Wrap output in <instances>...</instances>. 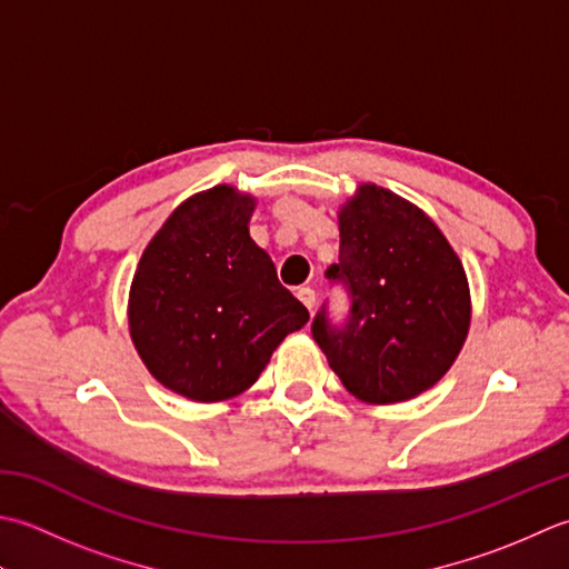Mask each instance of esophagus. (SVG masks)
<instances>
[{
  "label": "esophagus",
  "instance_id": "esophagus-1",
  "mask_svg": "<svg viewBox=\"0 0 569 569\" xmlns=\"http://www.w3.org/2000/svg\"><path fill=\"white\" fill-rule=\"evenodd\" d=\"M297 297L301 305H305L309 311H315V305H317V292L311 287H299L297 289Z\"/></svg>",
  "mask_w": 569,
  "mask_h": 569
}]
</instances>
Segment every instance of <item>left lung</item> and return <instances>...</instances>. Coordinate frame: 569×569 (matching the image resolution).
Listing matches in <instances>:
<instances>
[{
    "instance_id": "8db88e82",
    "label": "left lung",
    "mask_w": 569,
    "mask_h": 569,
    "mask_svg": "<svg viewBox=\"0 0 569 569\" xmlns=\"http://www.w3.org/2000/svg\"><path fill=\"white\" fill-rule=\"evenodd\" d=\"M339 262L327 280L349 295L333 323L323 301L311 336L346 390L363 402H402L432 388L469 331V284L457 252L420 208L373 183L339 213Z\"/></svg>"
}]
</instances>
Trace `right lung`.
Returning a JSON list of instances; mask_svg holds the SVG:
<instances>
[{
	"label": "right lung",
	"instance_id": "right-lung-1",
	"mask_svg": "<svg viewBox=\"0 0 569 569\" xmlns=\"http://www.w3.org/2000/svg\"><path fill=\"white\" fill-rule=\"evenodd\" d=\"M254 201L216 187L183 201L142 252L130 289V333L161 386L199 402L238 396L260 378L309 311L254 246Z\"/></svg>",
	"mask_w": 569,
	"mask_h": 569
}]
</instances>
